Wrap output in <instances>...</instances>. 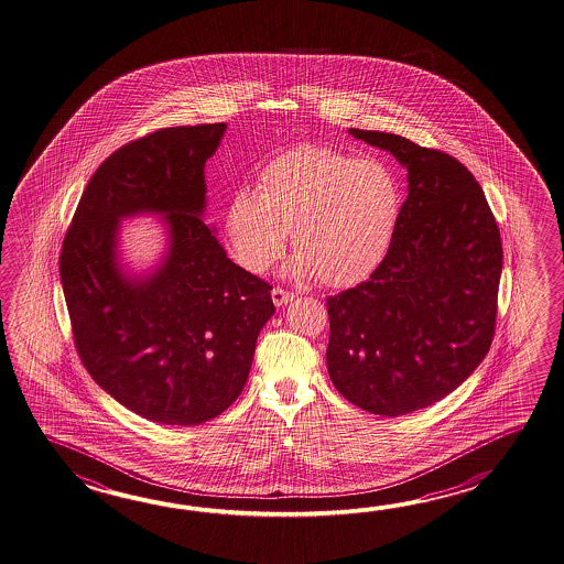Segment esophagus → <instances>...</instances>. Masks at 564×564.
Masks as SVG:
<instances>
[{"instance_id": "esophagus-1", "label": "esophagus", "mask_w": 564, "mask_h": 564, "mask_svg": "<svg viewBox=\"0 0 564 564\" xmlns=\"http://www.w3.org/2000/svg\"><path fill=\"white\" fill-rule=\"evenodd\" d=\"M292 299H294V292H288L284 288H274L272 290V300H274L276 306H284Z\"/></svg>"}]
</instances>
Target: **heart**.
<instances>
[{
  "instance_id": "heart-1",
  "label": "heart",
  "mask_w": 564,
  "mask_h": 564,
  "mask_svg": "<svg viewBox=\"0 0 564 564\" xmlns=\"http://www.w3.org/2000/svg\"><path fill=\"white\" fill-rule=\"evenodd\" d=\"M401 193L379 159H355L323 144H296L258 175V193H234L226 238L238 264L262 274L286 250L290 272L328 288L371 276L395 234Z\"/></svg>"
}]
</instances>
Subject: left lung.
<instances>
[{"label":"left lung","instance_id":"8db88e82","mask_svg":"<svg viewBox=\"0 0 564 564\" xmlns=\"http://www.w3.org/2000/svg\"><path fill=\"white\" fill-rule=\"evenodd\" d=\"M348 132L395 156L409 193L383 262L367 282L326 299V365L352 405L397 417L444 399L488 355L502 240L456 156L391 132Z\"/></svg>","mask_w":564,"mask_h":564}]
</instances>
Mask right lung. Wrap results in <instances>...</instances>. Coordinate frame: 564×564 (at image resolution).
<instances>
[{
  "label": "right lung",
  "instance_id": "right-lung-1",
  "mask_svg": "<svg viewBox=\"0 0 564 564\" xmlns=\"http://www.w3.org/2000/svg\"><path fill=\"white\" fill-rule=\"evenodd\" d=\"M226 122L169 127L122 144L88 181L62 241L74 347L108 395L144 420L197 425L240 397L272 286L234 264L205 226V161ZM161 213L170 252L155 275L116 264L122 216Z\"/></svg>",
  "mask_w": 564,
  "mask_h": 564
}]
</instances>
